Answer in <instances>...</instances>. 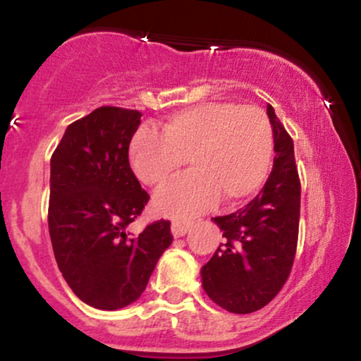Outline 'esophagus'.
Here are the masks:
<instances>
[{
  "label": "esophagus",
  "instance_id": "1",
  "mask_svg": "<svg viewBox=\"0 0 361 361\" xmlns=\"http://www.w3.org/2000/svg\"><path fill=\"white\" fill-rule=\"evenodd\" d=\"M193 221H173L171 222V233L175 238H181L190 231Z\"/></svg>",
  "mask_w": 361,
  "mask_h": 361
}]
</instances>
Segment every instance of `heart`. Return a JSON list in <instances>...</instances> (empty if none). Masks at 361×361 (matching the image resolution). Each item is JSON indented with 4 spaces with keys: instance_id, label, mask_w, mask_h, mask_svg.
<instances>
[{
    "instance_id": "obj_1",
    "label": "heart",
    "mask_w": 361,
    "mask_h": 361,
    "mask_svg": "<svg viewBox=\"0 0 361 361\" xmlns=\"http://www.w3.org/2000/svg\"><path fill=\"white\" fill-rule=\"evenodd\" d=\"M140 128L130 142V163L139 180L161 188L190 159L193 173L157 193L154 207L168 217H190L217 204L235 205L267 180L273 128L255 105L209 102L176 111L161 127Z\"/></svg>"
}]
</instances>
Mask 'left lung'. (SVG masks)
I'll return each mask as SVG.
<instances>
[{"label": "left lung", "mask_w": 361, "mask_h": 361, "mask_svg": "<svg viewBox=\"0 0 361 361\" xmlns=\"http://www.w3.org/2000/svg\"><path fill=\"white\" fill-rule=\"evenodd\" d=\"M275 159L263 190L244 209L214 217L224 243L202 268L207 295L222 309L250 314L279 295L299 241L300 178L293 140L268 103Z\"/></svg>", "instance_id": "obj_1"}]
</instances>
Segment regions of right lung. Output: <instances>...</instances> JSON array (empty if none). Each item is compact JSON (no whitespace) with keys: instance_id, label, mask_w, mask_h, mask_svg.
Returning a JSON list of instances; mask_svg holds the SVG:
<instances>
[{"instance_id":"right-lung-1","label":"right lung","mask_w":361,"mask_h":361,"mask_svg":"<svg viewBox=\"0 0 361 361\" xmlns=\"http://www.w3.org/2000/svg\"><path fill=\"white\" fill-rule=\"evenodd\" d=\"M140 117L139 110L100 106L66 128L51 157L54 256L73 292L94 309L137 300L173 243L164 219L128 233L149 202L128 163Z\"/></svg>"}]
</instances>
